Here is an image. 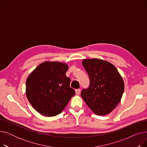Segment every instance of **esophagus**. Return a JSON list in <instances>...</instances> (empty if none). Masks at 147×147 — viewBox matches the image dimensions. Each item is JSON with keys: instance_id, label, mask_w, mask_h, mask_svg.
<instances>
[{"instance_id": "1", "label": "esophagus", "mask_w": 147, "mask_h": 147, "mask_svg": "<svg viewBox=\"0 0 147 147\" xmlns=\"http://www.w3.org/2000/svg\"><path fill=\"white\" fill-rule=\"evenodd\" d=\"M80 93V89H76V94L77 95H79Z\"/></svg>"}]
</instances>
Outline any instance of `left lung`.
<instances>
[{
    "mask_svg": "<svg viewBox=\"0 0 147 147\" xmlns=\"http://www.w3.org/2000/svg\"><path fill=\"white\" fill-rule=\"evenodd\" d=\"M82 64L88 74L90 83L81 96L97 115H106L118 105L124 91V82L117 68L107 61L88 59Z\"/></svg>",
    "mask_w": 147,
    "mask_h": 147,
    "instance_id": "obj_1",
    "label": "left lung"
}]
</instances>
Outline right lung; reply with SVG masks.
<instances>
[{"label": "right lung", "instance_id": "obj_1", "mask_svg": "<svg viewBox=\"0 0 147 147\" xmlns=\"http://www.w3.org/2000/svg\"><path fill=\"white\" fill-rule=\"evenodd\" d=\"M68 65L59 62H44L30 74L26 81L28 101L40 114L52 117L68 104L75 90L65 75Z\"/></svg>", "mask_w": 147, "mask_h": 147}]
</instances>
